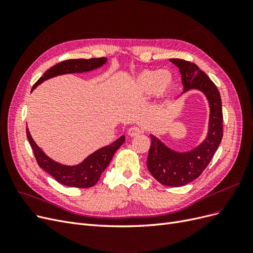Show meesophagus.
<instances>
[{
  "instance_id": "esophagus-1",
  "label": "esophagus",
  "mask_w": 253,
  "mask_h": 253,
  "mask_svg": "<svg viewBox=\"0 0 253 253\" xmlns=\"http://www.w3.org/2000/svg\"><path fill=\"white\" fill-rule=\"evenodd\" d=\"M140 133H142V129L139 126H131L127 129V135L131 137H135L137 135H139Z\"/></svg>"
}]
</instances>
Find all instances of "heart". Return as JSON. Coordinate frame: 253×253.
Masks as SVG:
<instances>
[{
  "label": "heart",
  "mask_w": 253,
  "mask_h": 253,
  "mask_svg": "<svg viewBox=\"0 0 253 253\" xmlns=\"http://www.w3.org/2000/svg\"><path fill=\"white\" fill-rule=\"evenodd\" d=\"M174 77L169 71L145 70L137 75L131 83V91L137 96L160 98L171 90Z\"/></svg>",
  "instance_id": "1"
}]
</instances>
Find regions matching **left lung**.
<instances>
[{
	"label": "left lung",
	"instance_id": "1",
	"mask_svg": "<svg viewBox=\"0 0 253 253\" xmlns=\"http://www.w3.org/2000/svg\"><path fill=\"white\" fill-rule=\"evenodd\" d=\"M179 68L182 94L197 89L206 96L209 103L210 115L208 134L204 141L193 150L177 152L150 135L151 147L147 166L157 181L169 187H180L193 181L200 176L215 154L223 138V110L219 91L210 78L196 64L182 59H170Z\"/></svg>",
	"mask_w": 253,
	"mask_h": 253
}]
</instances>
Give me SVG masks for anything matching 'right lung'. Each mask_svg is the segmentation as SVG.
<instances>
[{
	"label": "right lung",
	"mask_w": 253,
	"mask_h": 253,
	"mask_svg": "<svg viewBox=\"0 0 253 253\" xmlns=\"http://www.w3.org/2000/svg\"><path fill=\"white\" fill-rule=\"evenodd\" d=\"M106 61H108L106 58L72 59L63 61V62L53 65L48 71L45 72L42 77L35 83L32 91L45 80L60 75L94 71L105 64ZM26 135L30 145H32L37 163L40 168L51 175L61 185L74 188H89L95 186L96 182L100 178L102 172L111 163L115 152L124 144L126 140V137L122 135L110 145H106V147L91 153L79 165L66 166L55 162L45 154L34 141L28 128H26Z\"/></svg>",
	"instance_id": "right-lung-1"
}]
</instances>
